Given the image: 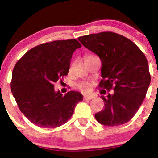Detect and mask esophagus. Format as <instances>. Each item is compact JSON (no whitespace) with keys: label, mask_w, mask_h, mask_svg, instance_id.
Here are the masks:
<instances>
[{"label":"esophagus","mask_w":158,"mask_h":158,"mask_svg":"<svg viewBox=\"0 0 158 158\" xmlns=\"http://www.w3.org/2000/svg\"><path fill=\"white\" fill-rule=\"evenodd\" d=\"M94 97L93 96H84L83 99L84 100H91V99L94 98Z\"/></svg>","instance_id":"34e87169"}]
</instances>
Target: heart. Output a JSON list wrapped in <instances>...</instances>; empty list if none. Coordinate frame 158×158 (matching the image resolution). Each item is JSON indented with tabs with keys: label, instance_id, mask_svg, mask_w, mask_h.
Returning <instances> with one entry per match:
<instances>
[{
	"label": "heart",
	"instance_id": "1",
	"mask_svg": "<svg viewBox=\"0 0 158 158\" xmlns=\"http://www.w3.org/2000/svg\"><path fill=\"white\" fill-rule=\"evenodd\" d=\"M77 87L81 91H83L84 93L88 92L91 88V84L88 82H81L78 84Z\"/></svg>",
	"mask_w": 158,
	"mask_h": 158
}]
</instances>
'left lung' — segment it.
Returning <instances> with one entry per match:
<instances>
[{
	"instance_id": "1",
	"label": "left lung",
	"mask_w": 158,
	"mask_h": 158,
	"mask_svg": "<svg viewBox=\"0 0 158 158\" xmlns=\"http://www.w3.org/2000/svg\"><path fill=\"white\" fill-rule=\"evenodd\" d=\"M84 47L96 54L101 60L99 87L114 90L101 98L105 107L95 114L101 124L114 127L133 118L145 98L151 77L144 53L130 40L111 31L80 36Z\"/></svg>"
}]
</instances>
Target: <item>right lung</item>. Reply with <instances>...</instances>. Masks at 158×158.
<instances>
[{"mask_svg":"<svg viewBox=\"0 0 158 158\" xmlns=\"http://www.w3.org/2000/svg\"><path fill=\"white\" fill-rule=\"evenodd\" d=\"M82 45L76 40H57L40 44L27 52L15 64L10 83L17 105L31 123L55 128L72 116L83 95L69 91L63 96L54 83L67 75L73 53Z\"/></svg>","mask_w":158,"mask_h":158,"instance_id":"1","label":"right lung"}]
</instances>
